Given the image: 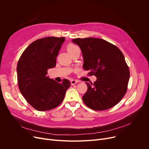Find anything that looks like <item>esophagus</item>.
I'll use <instances>...</instances> for the list:
<instances>
[{"label":"esophagus","mask_w":149,"mask_h":149,"mask_svg":"<svg viewBox=\"0 0 149 149\" xmlns=\"http://www.w3.org/2000/svg\"><path fill=\"white\" fill-rule=\"evenodd\" d=\"M77 83V81L75 80H71L70 81V83H71V85H74Z\"/></svg>","instance_id":"obj_1"}]
</instances>
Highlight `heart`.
<instances>
[{"mask_svg": "<svg viewBox=\"0 0 149 149\" xmlns=\"http://www.w3.org/2000/svg\"><path fill=\"white\" fill-rule=\"evenodd\" d=\"M77 49H79V47H78L77 45H75L74 44H72V43L69 44L67 46V50H68V51L69 54L74 52L75 51H76Z\"/></svg>", "mask_w": 149, "mask_h": 149, "instance_id": "heart-1", "label": "heart"}]
</instances>
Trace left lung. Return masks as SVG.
Wrapping results in <instances>:
<instances>
[{
  "mask_svg": "<svg viewBox=\"0 0 149 149\" xmlns=\"http://www.w3.org/2000/svg\"><path fill=\"white\" fill-rule=\"evenodd\" d=\"M83 56V68L97 80L90 84L83 96L84 104L94 111H104L118 104L127 90L129 68L121 50L101 38H77Z\"/></svg>",
  "mask_w": 149,
  "mask_h": 149,
  "instance_id": "8db88e82",
  "label": "left lung"
}]
</instances>
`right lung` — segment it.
I'll use <instances>...</instances> for the list:
<instances>
[{
    "label": "right lung",
    "mask_w": 149,
    "mask_h": 149,
    "mask_svg": "<svg viewBox=\"0 0 149 149\" xmlns=\"http://www.w3.org/2000/svg\"><path fill=\"white\" fill-rule=\"evenodd\" d=\"M64 37H46L33 42L19 60L17 72L19 90L27 102L39 111L51 110L63 100L70 83H59L47 76L48 70L56 65Z\"/></svg>",
    "instance_id": "1"
}]
</instances>
